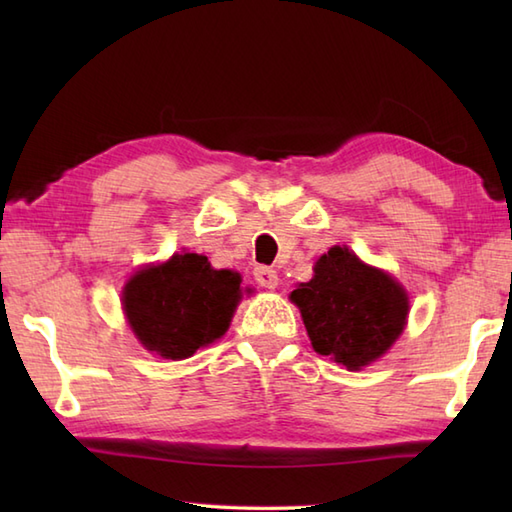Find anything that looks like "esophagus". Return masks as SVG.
Listing matches in <instances>:
<instances>
[{"instance_id":"obj_1","label":"esophagus","mask_w":512,"mask_h":512,"mask_svg":"<svg viewBox=\"0 0 512 512\" xmlns=\"http://www.w3.org/2000/svg\"><path fill=\"white\" fill-rule=\"evenodd\" d=\"M253 277H255V281L262 288H268V290H273V288H277V284H279V275H277V270H273V268H268V266H257L255 270H253Z\"/></svg>"}]
</instances>
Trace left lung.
Wrapping results in <instances>:
<instances>
[{
    "label": "left lung",
    "instance_id": "obj_1",
    "mask_svg": "<svg viewBox=\"0 0 512 512\" xmlns=\"http://www.w3.org/2000/svg\"><path fill=\"white\" fill-rule=\"evenodd\" d=\"M290 299L301 310L314 352L347 369H361L383 356L405 328L409 301L398 281L363 264L350 248L325 253L308 284Z\"/></svg>",
    "mask_w": 512,
    "mask_h": 512
}]
</instances>
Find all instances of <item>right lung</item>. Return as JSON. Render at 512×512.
Segmentation results:
<instances>
[{
    "label": "right lung",
    "mask_w": 512,
    "mask_h": 512,
    "mask_svg": "<svg viewBox=\"0 0 512 512\" xmlns=\"http://www.w3.org/2000/svg\"><path fill=\"white\" fill-rule=\"evenodd\" d=\"M242 277L215 270L198 253L173 255L127 281L123 308L138 341L162 358L180 361L228 330L242 299Z\"/></svg>",
    "instance_id": "add662e5"
}]
</instances>
